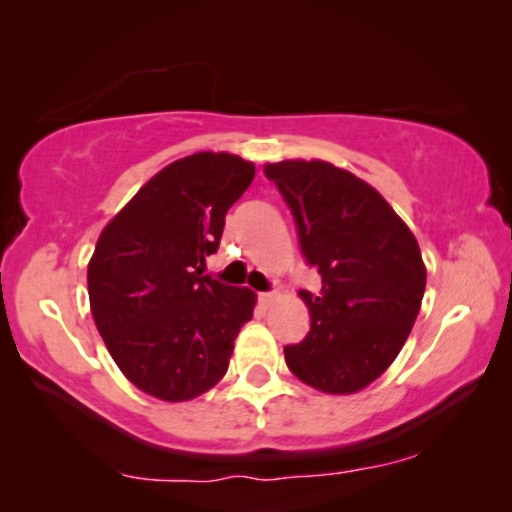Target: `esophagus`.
<instances>
[{
    "label": "esophagus",
    "mask_w": 512,
    "mask_h": 512,
    "mask_svg": "<svg viewBox=\"0 0 512 512\" xmlns=\"http://www.w3.org/2000/svg\"><path fill=\"white\" fill-rule=\"evenodd\" d=\"M273 299H276V292H262V294H259V304H262V306H269Z\"/></svg>",
    "instance_id": "esophagus-1"
}]
</instances>
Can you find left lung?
<instances>
[{
	"instance_id": "obj_1",
	"label": "left lung",
	"mask_w": 512,
	"mask_h": 512,
	"mask_svg": "<svg viewBox=\"0 0 512 512\" xmlns=\"http://www.w3.org/2000/svg\"><path fill=\"white\" fill-rule=\"evenodd\" d=\"M297 225L299 248L322 290H299L311 331L285 345L299 380L352 394L385 373L420 313L427 285L420 246L392 206L350 171L329 162L266 164Z\"/></svg>"
}]
</instances>
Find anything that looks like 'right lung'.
<instances>
[{
  "label": "right lung",
  "instance_id": "1",
  "mask_svg": "<svg viewBox=\"0 0 512 512\" xmlns=\"http://www.w3.org/2000/svg\"><path fill=\"white\" fill-rule=\"evenodd\" d=\"M255 178L229 153L183 157L134 194L88 264L92 318L115 364L162 401H187L227 373L255 294L201 271L225 215Z\"/></svg>",
  "mask_w": 512,
  "mask_h": 512
}]
</instances>
